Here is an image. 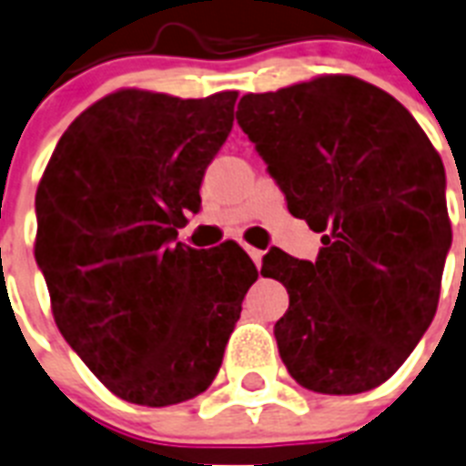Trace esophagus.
Wrapping results in <instances>:
<instances>
[{
  "label": "esophagus",
  "instance_id": "34e87169",
  "mask_svg": "<svg viewBox=\"0 0 466 466\" xmlns=\"http://www.w3.org/2000/svg\"><path fill=\"white\" fill-rule=\"evenodd\" d=\"M246 253L251 256L253 263H256V266H260V260H263V251H260V248H253V246H246Z\"/></svg>",
  "mask_w": 466,
  "mask_h": 466
}]
</instances>
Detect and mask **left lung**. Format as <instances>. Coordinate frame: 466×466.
Returning <instances> with one entry per match:
<instances>
[{
  "label": "left lung",
  "instance_id": "8db88e82",
  "mask_svg": "<svg viewBox=\"0 0 466 466\" xmlns=\"http://www.w3.org/2000/svg\"><path fill=\"white\" fill-rule=\"evenodd\" d=\"M237 122L289 213L323 232L316 263L263 260L289 294L279 357L313 392L373 390L436 316L450 246L441 155L390 93L347 74L248 93Z\"/></svg>",
  "mask_w": 466,
  "mask_h": 466
}]
</instances>
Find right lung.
Here are the masks:
<instances>
[{
  "instance_id": "add662e5",
  "label": "right lung",
  "mask_w": 466,
  "mask_h": 466,
  "mask_svg": "<svg viewBox=\"0 0 466 466\" xmlns=\"http://www.w3.org/2000/svg\"><path fill=\"white\" fill-rule=\"evenodd\" d=\"M237 96L115 90L71 122L37 184L35 260L56 328L127 402L167 407L208 390L258 279L234 241H177Z\"/></svg>"
}]
</instances>
